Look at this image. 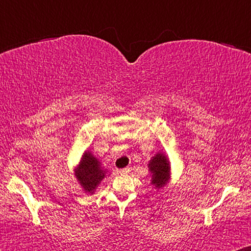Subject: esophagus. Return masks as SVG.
Here are the masks:
<instances>
[{
  "label": "esophagus",
  "mask_w": 251,
  "mask_h": 251,
  "mask_svg": "<svg viewBox=\"0 0 251 251\" xmlns=\"http://www.w3.org/2000/svg\"><path fill=\"white\" fill-rule=\"evenodd\" d=\"M129 172H130V168H123V169L119 170L120 174H128Z\"/></svg>",
  "instance_id": "obj_1"
}]
</instances>
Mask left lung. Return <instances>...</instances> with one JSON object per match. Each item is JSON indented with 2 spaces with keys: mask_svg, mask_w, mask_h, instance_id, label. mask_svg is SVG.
<instances>
[{
  "mask_svg": "<svg viewBox=\"0 0 251 251\" xmlns=\"http://www.w3.org/2000/svg\"><path fill=\"white\" fill-rule=\"evenodd\" d=\"M149 169L152 174L151 184L156 188H161L166 184L169 178V162L167 161L166 156L162 154H157L152 160H150Z\"/></svg>",
  "mask_w": 251,
  "mask_h": 251,
  "instance_id": "8db88e82",
  "label": "left lung"
}]
</instances>
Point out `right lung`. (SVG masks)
<instances>
[{"mask_svg":"<svg viewBox=\"0 0 251 251\" xmlns=\"http://www.w3.org/2000/svg\"><path fill=\"white\" fill-rule=\"evenodd\" d=\"M104 170L100 167V162L90 152H85L76 170V176L85 193H93L104 177Z\"/></svg>","mask_w":251,"mask_h":251,"instance_id":"right-lung-1","label":"right lung"}]
</instances>
